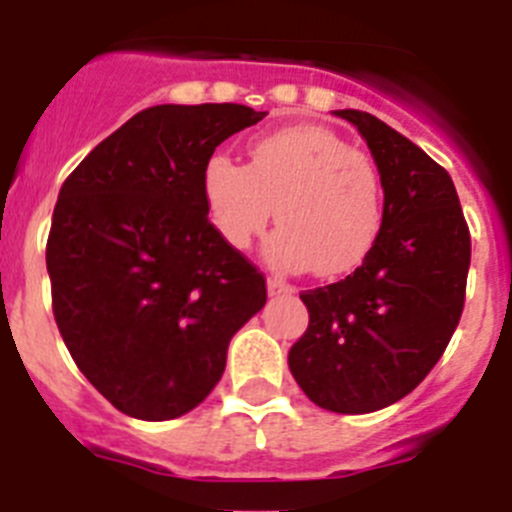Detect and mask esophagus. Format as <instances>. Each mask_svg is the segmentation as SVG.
Listing matches in <instances>:
<instances>
[{"label":"esophagus","instance_id":"obj_1","mask_svg":"<svg viewBox=\"0 0 512 512\" xmlns=\"http://www.w3.org/2000/svg\"><path fill=\"white\" fill-rule=\"evenodd\" d=\"M266 289H269L271 297H289L295 295V287L292 284H287L284 279H277V277H269V282H266Z\"/></svg>","mask_w":512,"mask_h":512}]
</instances>
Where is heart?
<instances>
[{"label": "heart", "instance_id": "heart-1", "mask_svg": "<svg viewBox=\"0 0 512 512\" xmlns=\"http://www.w3.org/2000/svg\"><path fill=\"white\" fill-rule=\"evenodd\" d=\"M202 194L212 228L238 251L264 233L277 207L282 228L266 241V261L282 271L348 274L374 251L384 223L377 164L323 125L261 135L248 166L215 153L202 169Z\"/></svg>", "mask_w": 512, "mask_h": 512}]
</instances>
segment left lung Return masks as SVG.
I'll use <instances>...</instances> for the list:
<instances>
[{"instance_id": "1", "label": "left lung", "mask_w": 512, "mask_h": 512, "mask_svg": "<svg viewBox=\"0 0 512 512\" xmlns=\"http://www.w3.org/2000/svg\"><path fill=\"white\" fill-rule=\"evenodd\" d=\"M377 161L384 223L354 274L302 292L310 323L289 372L315 405L359 415L418 387L464 310L472 238L449 171L369 112L338 110Z\"/></svg>"}]
</instances>
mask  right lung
I'll list each match as a JSON object with an SVG mask.
<instances>
[{"label": "right lung", "mask_w": 512, "mask_h": 512, "mask_svg": "<svg viewBox=\"0 0 512 512\" xmlns=\"http://www.w3.org/2000/svg\"><path fill=\"white\" fill-rule=\"evenodd\" d=\"M246 104H156L130 117L58 192L45 264L79 372L120 413L171 420L205 400L266 279L217 235L202 169L264 120Z\"/></svg>", "instance_id": "obj_1"}]
</instances>
